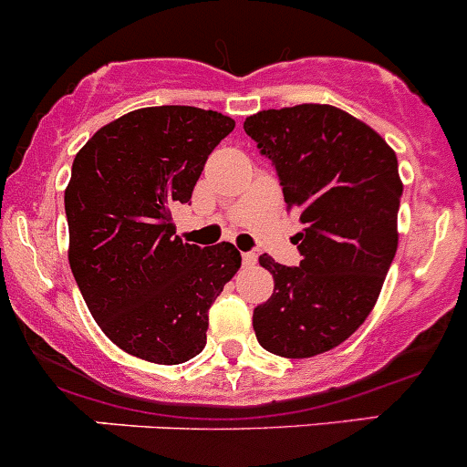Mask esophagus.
<instances>
[{
    "label": "esophagus",
    "mask_w": 467,
    "mask_h": 467,
    "mask_svg": "<svg viewBox=\"0 0 467 467\" xmlns=\"http://www.w3.org/2000/svg\"><path fill=\"white\" fill-rule=\"evenodd\" d=\"M256 264V256L252 254V252H243V265H247V268H250V265H254Z\"/></svg>",
    "instance_id": "esophagus-1"
}]
</instances>
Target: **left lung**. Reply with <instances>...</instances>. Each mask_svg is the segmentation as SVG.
<instances>
[{"mask_svg": "<svg viewBox=\"0 0 467 467\" xmlns=\"http://www.w3.org/2000/svg\"><path fill=\"white\" fill-rule=\"evenodd\" d=\"M243 128L273 160L286 211L305 224L300 265L259 256L275 291L252 326L270 353L314 358L348 339L379 300L399 245L397 153L332 105L264 109Z\"/></svg>", "mask_w": 467, "mask_h": 467, "instance_id": "8db88e82", "label": "left lung"}]
</instances>
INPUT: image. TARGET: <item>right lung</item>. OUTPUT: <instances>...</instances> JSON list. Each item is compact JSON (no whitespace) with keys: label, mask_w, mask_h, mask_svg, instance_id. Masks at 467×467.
I'll list each match as a JSON object with an SVG mask.
<instances>
[{"label":"right lung","mask_w":467,"mask_h":467,"mask_svg":"<svg viewBox=\"0 0 467 467\" xmlns=\"http://www.w3.org/2000/svg\"><path fill=\"white\" fill-rule=\"evenodd\" d=\"M234 126L213 109L141 108L100 128L73 160L64 194L70 270L100 330L146 362L202 353L208 309L241 268L231 243L190 245L171 224V208L190 202Z\"/></svg>","instance_id":"obj_1"}]
</instances>
